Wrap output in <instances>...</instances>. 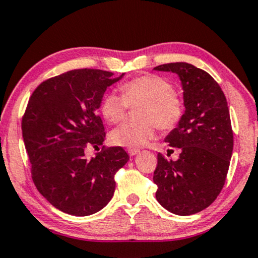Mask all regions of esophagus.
<instances>
[{
	"mask_svg": "<svg viewBox=\"0 0 258 258\" xmlns=\"http://www.w3.org/2000/svg\"><path fill=\"white\" fill-rule=\"evenodd\" d=\"M139 152H140V150H138V149H130L128 150V155L130 156H136V155H138Z\"/></svg>",
	"mask_w": 258,
	"mask_h": 258,
	"instance_id": "1",
	"label": "esophagus"
}]
</instances>
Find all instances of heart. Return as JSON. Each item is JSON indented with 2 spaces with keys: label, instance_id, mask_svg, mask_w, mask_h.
Wrapping results in <instances>:
<instances>
[{
  "label": "heart",
  "instance_id": "1",
  "mask_svg": "<svg viewBox=\"0 0 258 258\" xmlns=\"http://www.w3.org/2000/svg\"><path fill=\"white\" fill-rule=\"evenodd\" d=\"M121 94L108 93L101 102V113L110 123L125 119L128 106H142L137 123H123L109 135L110 143L128 149H140L156 137V130L175 128L183 115V102L167 78L143 75L123 83Z\"/></svg>",
  "mask_w": 258,
  "mask_h": 258
}]
</instances>
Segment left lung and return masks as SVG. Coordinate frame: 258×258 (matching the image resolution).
<instances>
[{"mask_svg": "<svg viewBox=\"0 0 258 258\" xmlns=\"http://www.w3.org/2000/svg\"><path fill=\"white\" fill-rule=\"evenodd\" d=\"M177 74L183 89L184 113L165 137L181 150L177 161L158 153L153 182L156 199L177 216L195 214L216 200L224 187L233 150V132L227 101L214 78L188 63L153 68Z\"/></svg>", "mask_w": 258, "mask_h": 258, "instance_id": "left-lung-1", "label": "left lung"}]
</instances>
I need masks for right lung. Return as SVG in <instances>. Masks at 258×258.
I'll use <instances>...</instances> for the list:
<instances>
[{
    "label": "right lung",
    "instance_id": "obj_1",
    "mask_svg": "<svg viewBox=\"0 0 258 258\" xmlns=\"http://www.w3.org/2000/svg\"><path fill=\"white\" fill-rule=\"evenodd\" d=\"M113 73L77 69L39 84L29 97L21 128L35 187L52 206L84 217L102 210L115 190L114 175L128 161L120 146L87 159L106 132L97 114L107 88L121 80Z\"/></svg>",
    "mask_w": 258,
    "mask_h": 258
}]
</instances>
